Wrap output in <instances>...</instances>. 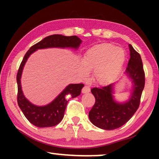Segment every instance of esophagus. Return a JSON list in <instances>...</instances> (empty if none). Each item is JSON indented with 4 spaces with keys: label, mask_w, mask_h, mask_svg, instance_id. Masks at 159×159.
<instances>
[{
    "label": "esophagus",
    "mask_w": 159,
    "mask_h": 159,
    "mask_svg": "<svg viewBox=\"0 0 159 159\" xmlns=\"http://www.w3.org/2000/svg\"><path fill=\"white\" fill-rule=\"evenodd\" d=\"M90 91V87H88V86H84L83 88H82V93H83V94H84V93H89Z\"/></svg>",
    "instance_id": "esophagus-1"
}]
</instances>
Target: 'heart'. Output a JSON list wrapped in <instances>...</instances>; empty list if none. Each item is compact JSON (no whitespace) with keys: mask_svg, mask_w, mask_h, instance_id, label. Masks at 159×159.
Listing matches in <instances>:
<instances>
[{"mask_svg":"<svg viewBox=\"0 0 159 159\" xmlns=\"http://www.w3.org/2000/svg\"><path fill=\"white\" fill-rule=\"evenodd\" d=\"M125 53L121 48L109 43L101 44L88 50L80 66L82 77L88 76V71H93V79L101 84L110 83L116 80L122 71Z\"/></svg>","mask_w":159,"mask_h":159,"instance_id":"1","label":"heart"}]
</instances>
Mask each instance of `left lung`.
Wrapping results in <instances>:
<instances>
[{
    "label": "left lung",
    "mask_w": 159,
    "mask_h": 159,
    "mask_svg": "<svg viewBox=\"0 0 159 159\" xmlns=\"http://www.w3.org/2000/svg\"><path fill=\"white\" fill-rule=\"evenodd\" d=\"M130 58L125 75L132 83L129 98L120 102L115 97V88L119 81L91 89L95 103L89 112V119L97 127L112 130L127 123L140 105L141 94L145 86V74L140 55L129 45Z\"/></svg>",
    "instance_id": "left-lung-1"
}]
</instances>
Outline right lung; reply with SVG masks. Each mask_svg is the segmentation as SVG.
<instances>
[{"label":"right lung","instance_id":"right-lung-1","mask_svg":"<svg viewBox=\"0 0 159 159\" xmlns=\"http://www.w3.org/2000/svg\"><path fill=\"white\" fill-rule=\"evenodd\" d=\"M82 40L77 36H64L62 34H53L48 36L32 46L26 53L16 76L18 85L17 102L26 118L32 125L38 127H50L58 125L64 118L66 105L69 98L79 96L84 87L83 84H69L51 103L44 106H37L31 103L25 95L21 88V78L27 61L31 54L39 49L71 48L77 50L82 43ZM67 96H69L67 98Z\"/></svg>","mask_w":159,"mask_h":159}]
</instances>
